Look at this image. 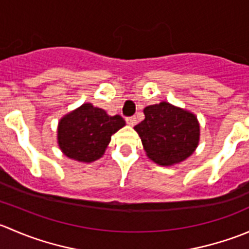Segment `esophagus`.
Returning a JSON list of instances; mask_svg holds the SVG:
<instances>
[{
    "mask_svg": "<svg viewBox=\"0 0 249 249\" xmlns=\"http://www.w3.org/2000/svg\"><path fill=\"white\" fill-rule=\"evenodd\" d=\"M126 123L130 125V126H134V125L137 124L136 117H129V118H126Z\"/></svg>",
    "mask_w": 249,
    "mask_h": 249,
    "instance_id": "esophagus-1",
    "label": "esophagus"
}]
</instances>
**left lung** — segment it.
<instances>
[{"label":"left lung","mask_w":249,"mask_h":249,"mask_svg":"<svg viewBox=\"0 0 249 249\" xmlns=\"http://www.w3.org/2000/svg\"><path fill=\"white\" fill-rule=\"evenodd\" d=\"M143 113L144 120L134 129L150 160L170 166L194 153L200 140L196 115L165 101L145 107Z\"/></svg>","instance_id":"left-lung-1"}]
</instances>
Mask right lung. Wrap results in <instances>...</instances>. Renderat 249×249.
I'll use <instances>...</instances> for the list:
<instances>
[{"mask_svg":"<svg viewBox=\"0 0 249 249\" xmlns=\"http://www.w3.org/2000/svg\"><path fill=\"white\" fill-rule=\"evenodd\" d=\"M123 126L120 115L110 117L102 108L83 104L60 119L57 143L70 159L91 162L104 155L112 135Z\"/></svg>","mask_w":249,"mask_h":249,"instance_id":"obj_1","label":"right lung"}]
</instances>
